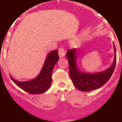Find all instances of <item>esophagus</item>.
Wrapping results in <instances>:
<instances>
[{
	"label": "esophagus",
	"mask_w": 122,
	"mask_h": 122,
	"mask_svg": "<svg viewBox=\"0 0 122 122\" xmlns=\"http://www.w3.org/2000/svg\"><path fill=\"white\" fill-rule=\"evenodd\" d=\"M65 50L63 47H60L59 49H58V54H59L60 57H63L65 55Z\"/></svg>",
	"instance_id": "esophagus-1"
}]
</instances>
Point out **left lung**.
<instances>
[{"label":"left lung","mask_w":122,"mask_h":122,"mask_svg":"<svg viewBox=\"0 0 122 122\" xmlns=\"http://www.w3.org/2000/svg\"><path fill=\"white\" fill-rule=\"evenodd\" d=\"M116 52V50H115ZM76 49H71L67 51L66 57L69 65V75L74 86L81 91L88 92L97 89L104 85L112 75L117 62V57L110 68L103 72L94 74L82 73L78 71L76 63Z\"/></svg>","instance_id":"left-lung-1"}]
</instances>
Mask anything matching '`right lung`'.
Instances as JSON below:
<instances>
[{"label": "right lung", "mask_w": 122, "mask_h": 122, "mask_svg": "<svg viewBox=\"0 0 122 122\" xmlns=\"http://www.w3.org/2000/svg\"><path fill=\"white\" fill-rule=\"evenodd\" d=\"M59 60L58 50L50 51L47 55L42 69L36 79L29 81L20 82L10 76L14 83L25 91L31 94H40L46 91L51 84V73L54 65Z\"/></svg>", "instance_id": "obj_1"}]
</instances>
